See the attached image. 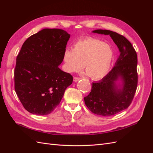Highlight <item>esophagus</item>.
Masks as SVG:
<instances>
[{"label":"esophagus","mask_w":153,"mask_h":153,"mask_svg":"<svg viewBox=\"0 0 153 153\" xmlns=\"http://www.w3.org/2000/svg\"><path fill=\"white\" fill-rule=\"evenodd\" d=\"M79 80H80V78H79V77L75 76V77L73 78V80L75 81V82H77V81H78Z\"/></svg>","instance_id":"esophagus-1"}]
</instances>
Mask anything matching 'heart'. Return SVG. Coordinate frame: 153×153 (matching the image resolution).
I'll return each mask as SVG.
<instances>
[{
    "label": "heart",
    "instance_id": "1",
    "mask_svg": "<svg viewBox=\"0 0 153 153\" xmlns=\"http://www.w3.org/2000/svg\"><path fill=\"white\" fill-rule=\"evenodd\" d=\"M113 59V51L103 41L86 38L76 41L72 50H66L64 61L69 73L81 71L83 66L87 76L96 80L108 73Z\"/></svg>",
    "mask_w": 153,
    "mask_h": 153
}]
</instances>
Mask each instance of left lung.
<instances>
[{
	"label": "left lung",
	"instance_id": "1",
	"mask_svg": "<svg viewBox=\"0 0 153 153\" xmlns=\"http://www.w3.org/2000/svg\"><path fill=\"white\" fill-rule=\"evenodd\" d=\"M93 32L110 35L120 52L115 66L101 80L92 83L90 93L84 97L85 104L92 113L110 116L126 109L132 102L138 84L137 55L123 35L102 29ZM119 77L123 80L122 89H118L115 84Z\"/></svg>",
	"mask_w": 153,
	"mask_h": 153
}]
</instances>
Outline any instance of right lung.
<instances>
[{"mask_svg": "<svg viewBox=\"0 0 153 153\" xmlns=\"http://www.w3.org/2000/svg\"><path fill=\"white\" fill-rule=\"evenodd\" d=\"M69 38L64 30L44 29L23 44L16 57L15 90L30 113H52L72 84L73 76L59 68Z\"/></svg>", "mask_w": 153, "mask_h": 153, "instance_id": "1", "label": "right lung"}]
</instances>
